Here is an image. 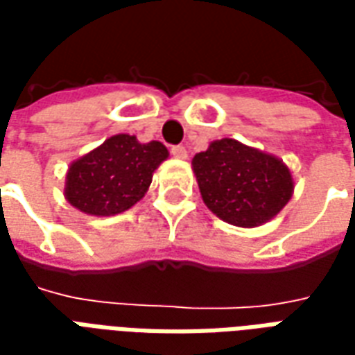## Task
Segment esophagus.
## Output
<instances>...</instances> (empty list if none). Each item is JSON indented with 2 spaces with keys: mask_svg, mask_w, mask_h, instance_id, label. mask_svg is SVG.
<instances>
[{
  "mask_svg": "<svg viewBox=\"0 0 355 355\" xmlns=\"http://www.w3.org/2000/svg\"><path fill=\"white\" fill-rule=\"evenodd\" d=\"M171 154L177 159H188V150L184 146H173L171 148Z\"/></svg>",
  "mask_w": 355,
  "mask_h": 355,
  "instance_id": "esophagus-1",
  "label": "esophagus"
}]
</instances>
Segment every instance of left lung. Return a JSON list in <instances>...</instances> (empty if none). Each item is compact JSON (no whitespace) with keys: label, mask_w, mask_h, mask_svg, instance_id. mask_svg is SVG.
<instances>
[{"label":"left lung","mask_w":355,"mask_h":355,"mask_svg":"<svg viewBox=\"0 0 355 355\" xmlns=\"http://www.w3.org/2000/svg\"><path fill=\"white\" fill-rule=\"evenodd\" d=\"M192 169L209 211L239 228L270 223L295 192V178L279 157L236 139L213 140L193 155Z\"/></svg>","instance_id":"8db88e82"}]
</instances>
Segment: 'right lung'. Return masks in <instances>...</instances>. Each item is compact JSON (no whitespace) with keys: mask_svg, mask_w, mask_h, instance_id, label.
Listing matches in <instances>:
<instances>
[{"mask_svg":"<svg viewBox=\"0 0 355 355\" xmlns=\"http://www.w3.org/2000/svg\"><path fill=\"white\" fill-rule=\"evenodd\" d=\"M167 157L169 150L157 140L140 142L135 135H114L70 163L66 201L85 215H119L144 198L154 171Z\"/></svg>","mask_w":355,"mask_h":355,"instance_id":"right-lung-1","label":"right lung"}]
</instances>
